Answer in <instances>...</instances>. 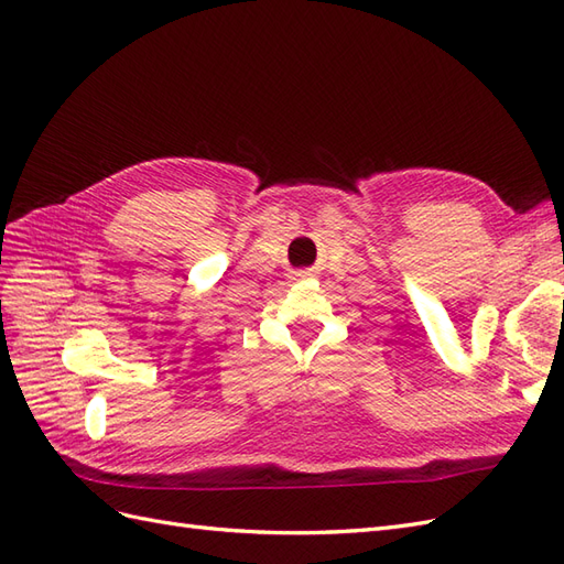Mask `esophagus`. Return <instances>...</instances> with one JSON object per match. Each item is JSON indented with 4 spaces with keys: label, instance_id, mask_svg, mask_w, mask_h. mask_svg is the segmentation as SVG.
I'll return each instance as SVG.
<instances>
[{
    "label": "esophagus",
    "instance_id": "1",
    "mask_svg": "<svg viewBox=\"0 0 564 564\" xmlns=\"http://www.w3.org/2000/svg\"><path fill=\"white\" fill-rule=\"evenodd\" d=\"M311 275V270H294L292 272V280H303V278H308Z\"/></svg>",
    "mask_w": 564,
    "mask_h": 564
}]
</instances>
